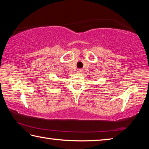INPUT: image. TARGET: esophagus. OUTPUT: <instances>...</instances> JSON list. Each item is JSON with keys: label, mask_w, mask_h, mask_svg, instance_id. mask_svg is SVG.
Here are the masks:
<instances>
[{"label": "esophagus", "mask_w": 149, "mask_h": 149, "mask_svg": "<svg viewBox=\"0 0 149 149\" xmlns=\"http://www.w3.org/2000/svg\"><path fill=\"white\" fill-rule=\"evenodd\" d=\"M77 73H79V74H81V73L83 72V70L82 69H77Z\"/></svg>", "instance_id": "obj_1"}]
</instances>
